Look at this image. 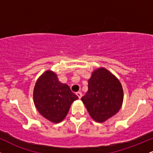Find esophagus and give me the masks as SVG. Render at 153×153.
Wrapping results in <instances>:
<instances>
[{"mask_svg":"<svg viewBox=\"0 0 153 153\" xmlns=\"http://www.w3.org/2000/svg\"><path fill=\"white\" fill-rule=\"evenodd\" d=\"M76 95L78 96V97L79 98V99H81V97H82V93L81 92L78 91V92L76 93Z\"/></svg>","mask_w":153,"mask_h":153,"instance_id":"obj_1","label":"esophagus"}]
</instances>
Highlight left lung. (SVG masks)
Listing matches in <instances>:
<instances>
[{"label": "left lung", "instance_id": "left-lung-1", "mask_svg": "<svg viewBox=\"0 0 153 153\" xmlns=\"http://www.w3.org/2000/svg\"><path fill=\"white\" fill-rule=\"evenodd\" d=\"M88 86V91L81 100L94 121L103 123L119 111L124 92L114 75L104 68H98L92 73Z\"/></svg>", "mask_w": 153, "mask_h": 153}]
</instances>
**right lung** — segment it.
I'll return each mask as SVG.
<instances>
[{
	"instance_id": "1",
	"label": "right lung",
	"mask_w": 153,
	"mask_h": 153,
	"mask_svg": "<svg viewBox=\"0 0 153 153\" xmlns=\"http://www.w3.org/2000/svg\"><path fill=\"white\" fill-rule=\"evenodd\" d=\"M33 99L36 109L52 123H59L65 118L71 104L78 96L67 84L59 81L54 72L47 71L37 79Z\"/></svg>"
}]
</instances>
